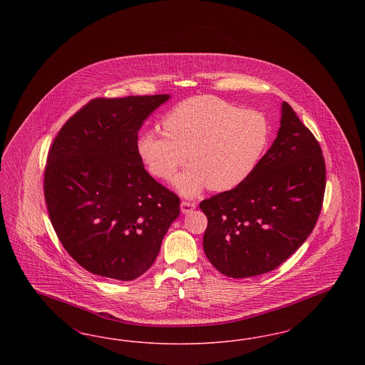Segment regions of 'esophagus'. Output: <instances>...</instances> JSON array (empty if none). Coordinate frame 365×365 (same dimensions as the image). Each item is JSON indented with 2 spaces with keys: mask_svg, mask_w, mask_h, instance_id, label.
Masks as SVG:
<instances>
[{
  "mask_svg": "<svg viewBox=\"0 0 365 365\" xmlns=\"http://www.w3.org/2000/svg\"><path fill=\"white\" fill-rule=\"evenodd\" d=\"M194 208H195V202H192V201H182L180 202L182 213H190Z\"/></svg>",
  "mask_w": 365,
  "mask_h": 365,
  "instance_id": "obj_1",
  "label": "esophagus"
}]
</instances>
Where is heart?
<instances>
[{
	"label": "heart",
	"mask_w": 365,
	"mask_h": 365,
	"mask_svg": "<svg viewBox=\"0 0 365 365\" xmlns=\"http://www.w3.org/2000/svg\"><path fill=\"white\" fill-rule=\"evenodd\" d=\"M163 124L164 130L150 128L139 135V156L161 179L171 178L189 158L192 165L174 179L175 187L187 197L207 186L213 191L240 186L256 170L269 139L264 113L212 96L182 101Z\"/></svg>",
	"instance_id": "b5f03b06"
}]
</instances>
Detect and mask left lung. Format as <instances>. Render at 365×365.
I'll use <instances>...</instances> for the list:
<instances>
[{"label": "left lung", "mask_w": 365, "mask_h": 365, "mask_svg": "<svg viewBox=\"0 0 365 365\" xmlns=\"http://www.w3.org/2000/svg\"><path fill=\"white\" fill-rule=\"evenodd\" d=\"M278 137L252 175L232 190L201 201L208 217L204 252L230 278L269 272L307 241L326 189L322 148L287 103Z\"/></svg>", "instance_id": "8db88e82"}]
</instances>
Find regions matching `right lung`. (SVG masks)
I'll use <instances>...</instances> for the list:
<instances>
[{
  "instance_id": "add662e5",
  "label": "right lung",
  "mask_w": 365,
  "mask_h": 365,
  "mask_svg": "<svg viewBox=\"0 0 365 365\" xmlns=\"http://www.w3.org/2000/svg\"><path fill=\"white\" fill-rule=\"evenodd\" d=\"M170 94L96 98L54 138L43 191L71 257L103 278L133 280L156 260L179 216V197L142 164L138 131Z\"/></svg>"
}]
</instances>
